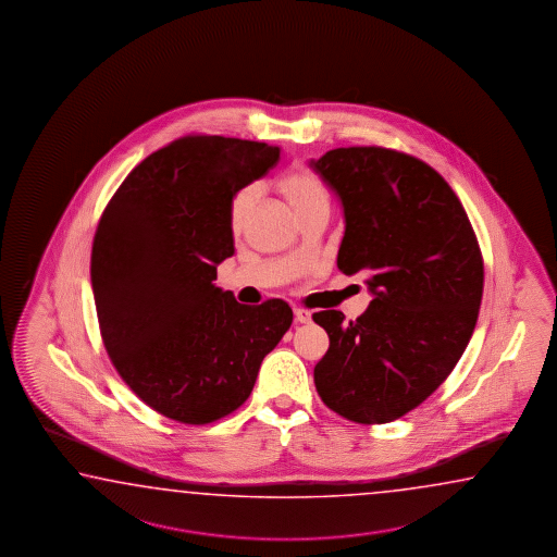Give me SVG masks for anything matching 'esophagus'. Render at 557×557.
Wrapping results in <instances>:
<instances>
[{"mask_svg":"<svg viewBox=\"0 0 557 557\" xmlns=\"http://www.w3.org/2000/svg\"><path fill=\"white\" fill-rule=\"evenodd\" d=\"M295 320L300 324H308L312 320V314H310V310H305V308H295Z\"/></svg>","mask_w":557,"mask_h":557,"instance_id":"obj_1","label":"esophagus"}]
</instances>
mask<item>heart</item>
<instances>
[{
    "label": "heart",
    "mask_w": 557,
    "mask_h": 557,
    "mask_svg": "<svg viewBox=\"0 0 557 557\" xmlns=\"http://www.w3.org/2000/svg\"><path fill=\"white\" fill-rule=\"evenodd\" d=\"M276 189L300 219L308 218L317 211H330V189L324 177L306 165H293L284 174L278 175ZM257 196L259 187L247 186L239 189L231 199L230 223L231 230L235 233L245 227Z\"/></svg>",
    "instance_id": "obj_1"
}]
</instances>
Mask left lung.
Wrapping results in <instances>:
<instances>
[{
  "label": "left lung",
  "instance_id": "1",
  "mask_svg": "<svg viewBox=\"0 0 557 557\" xmlns=\"http://www.w3.org/2000/svg\"><path fill=\"white\" fill-rule=\"evenodd\" d=\"M310 165L344 208L338 269L366 276L373 295L349 322L339 310L312 314L330 338L318 395L354 423H389L423 404L469 346L484 286L479 240L443 175L409 153L351 146Z\"/></svg>",
  "mask_w": 557,
  "mask_h": 557
}]
</instances>
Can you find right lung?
<instances>
[{
    "instance_id": "right-lung-1",
    "label": "right lung",
    "mask_w": 557,
    "mask_h": 557,
    "mask_svg": "<svg viewBox=\"0 0 557 557\" xmlns=\"http://www.w3.org/2000/svg\"><path fill=\"white\" fill-rule=\"evenodd\" d=\"M278 160V146L184 136L136 165L102 211L90 255L100 336L132 392L177 423L239 409L293 324L281 298L239 305L213 283L235 252L231 199Z\"/></svg>"
}]
</instances>
